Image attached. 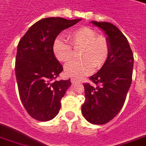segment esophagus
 <instances>
[{
  "label": "esophagus",
  "instance_id": "1",
  "mask_svg": "<svg viewBox=\"0 0 146 146\" xmlns=\"http://www.w3.org/2000/svg\"><path fill=\"white\" fill-rule=\"evenodd\" d=\"M71 82L73 83H79V82H80V81H79L78 80H76V79H74V78H72L70 80Z\"/></svg>",
  "mask_w": 146,
  "mask_h": 146
}]
</instances>
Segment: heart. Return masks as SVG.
Listing matches in <instances>:
<instances>
[{
    "label": "heart",
    "instance_id": "obj_1",
    "mask_svg": "<svg viewBox=\"0 0 146 146\" xmlns=\"http://www.w3.org/2000/svg\"><path fill=\"white\" fill-rule=\"evenodd\" d=\"M74 47H82L80 58L66 66L65 73L69 76L83 78L93 73L94 67L100 70L105 65L110 55V45L105 36L87 27L75 29L69 33ZM53 52L60 62L70 63L73 59L70 44L64 39L56 38L53 43Z\"/></svg>",
    "mask_w": 146,
    "mask_h": 146
}]
</instances>
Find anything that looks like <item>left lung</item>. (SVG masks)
Instances as JSON below:
<instances>
[{
  "mask_svg": "<svg viewBox=\"0 0 146 146\" xmlns=\"http://www.w3.org/2000/svg\"><path fill=\"white\" fill-rule=\"evenodd\" d=\"M91 23L106 34L110 55L105 65L90 76L93 84H83L86 99L82 114L92 124L103 125L113 119L124 105L132 83L134 57L127 39L115 25Z\"/></svg>",
  "mask_w": 146,
  "mask_h": 146,
  "instance_id": "8db88e82",
  "label": "left lung"
}]
</instances>
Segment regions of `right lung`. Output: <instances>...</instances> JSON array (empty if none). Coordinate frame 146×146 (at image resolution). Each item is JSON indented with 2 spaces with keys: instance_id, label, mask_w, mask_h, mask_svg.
I'll use <instances>...</instances> for the list:
<instances>
[{
  "instance_id": "add662e5",
  "label": "right lung",
  "mask_w": 146,
  "mask_h": 146,
  "mask_svg": "<svg viewBox=\"0 0 146 146\" xmlns=\"http://www.w3.org/2000/svg\"><path fill=\"white\" fill-rule=\"evenodd\" d=\"M81 20L43 18L32 25L19 41L15 62L19 95L34 119L49 121L60 110L61 99L71 81L54 80L63 66L53 54V43L61 31Z\"/></svg>"
}]
</instances>
